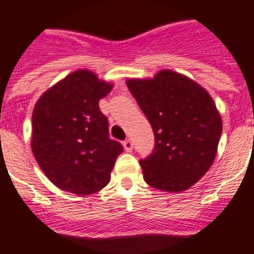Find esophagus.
Returning <instances> with one entry per match:
<instances>
[{
	"instance_id": "obj_1",
	"label": "esophagus",
	"mask_w": 254,
	"mask_h": 254,
	"mask_svg": "<svg viewBox=\"0 0 254 254\" xmlns=\"http://www.w3.org/2000/svg\"><path fill=\"white\" fill-rule=\"evenodd\" d=\"M124 149H125L127 152H131V150H133V142H131L130 140L124 141Z\"/></svg>"
}]
</instances>
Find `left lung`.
Masks as SVG:
<instances>
[{
	"label": "left lung",
	"instance_id": "obj_1",
	"mask_svg": "<svg viewBox=\"0 0 254 254\" xmlns=\"http://www.w3.org/2000/svg\"><path fill=\"white\" fill-rule=\"evenodd\" d=\"M127 85L154 133L152 154L140 160L145 181L164 191L187 190L216 158L222 121L213 98L172 70L146 80L131 78Z\"/></svg>",
	"mask_w": 254,
	"mask_h": 254
}]
</instances>
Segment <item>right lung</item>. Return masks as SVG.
<instances>
[{"label":"right lung","mask_w":254,"mask_h":254,"mask_svg":"<svg viewBox=\"0 0 254 254\" xmlns=\"http://www.w3.org/2000/svg\"><path fill=\"white\" fill-rule=\"evenodd\" d=\"M113 85L80 69L48 89L32 116V150L46 177L80 196L110 181L123 145L109 138V123L98 102Z\"/></svg>","instance_id":"add662e5"}]
</instances>
